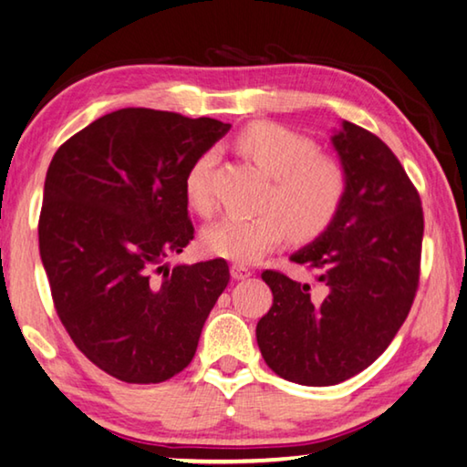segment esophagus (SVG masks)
Listing matches in <instances>:
<instances>
[{"label": "esophagus", "instance_id": "esophagus-1", "mask_svg": "<svg viewBox=\"0 0 467 467\" xmlns=\"http://www.w3.org/2000/svg\"><path fill=\"white\" fill-rule=\"evenodd\" d=\"M250 275H252V271L248 269V266H244V265H232V277H234L235 281L248 279Z\"/></svg>", "mask_w": 467, "mask_h": 467}]
</instances>
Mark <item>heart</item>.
Instances as JSON below:
<instances>
[{"instance_id":"obj_1","label":"heart","mask_w":467,"mask_h":467,"mask_svg":"<svg viewBox=\"0 0 467 467\" xmlns=\"http://www.w3.org/2000/svg\"><path fill=\"white\" fill-rule=\"evenodd\" d=\"M240 149L273 178L258 215H227L204 229L202 246L232 263H252L292 234L310 240L323 234L346 196V171L333 157L320 155L306 136L279 124H252L240 134ZM215 152L206 150L186 175L188 204L201 215L213 211L211 171Z\"/></svg>"}]
</instances>
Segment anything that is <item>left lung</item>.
<instances>
[{
	"label": "left lung",
	"instance_id": "8db88e82",
	"mask_svg": "<svg viewBox=\"0 0 467 467\" xmlns=\"http://www.w3.org/2000/svg\"><path fill=\"white\" fill-rule=\"evenodd\" d=\"M331 144L346 196L325 232L289 256L318 271L320 289L265 271L273 306L256 325L269 368L308 387L343 383L389 348L414 302L424 234L414 183L379 136L341 119Z\"/></svg>",
	"mask_w": 467,
	"mask_h": 467
}]
</instances>
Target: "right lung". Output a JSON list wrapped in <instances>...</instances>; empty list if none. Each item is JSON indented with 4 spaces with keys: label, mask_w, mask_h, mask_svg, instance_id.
Listing matches in <instances>:
<instances>
[{
    "label": "right lung",
    "mask_w": 467,
    "mask_h": 467,
    "mask_svg": "<svg viewBox=\"0 0 467 467\" xmlns=\"http://www.w3.org/2000/svg\"><path fill=\"white\" fill-rule=\"evenodd\" d=\"M219 119L128 107L53 155L39 250L61 325L124 383H163L192 362L229 284L221 258L170 266L194 238L186 175L229 132Z\"/></svg>",
    "instance_id": "1"
}]
</instances>
